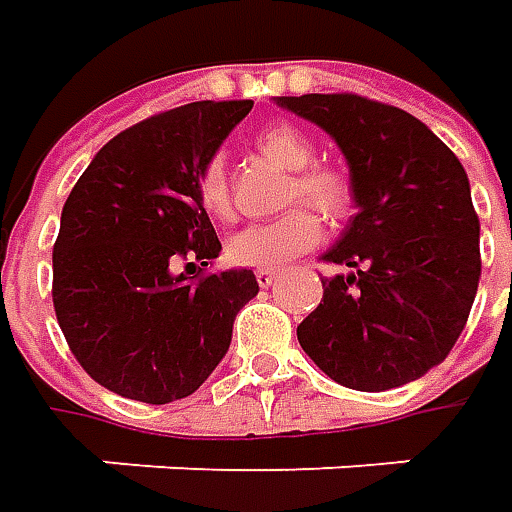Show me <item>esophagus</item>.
<instances>
[{"mask_svg": "<svg viewBox=\"0 0 512 512\" xmlns=\"http://www.w3.org/2000/svg\"><path fill=\"white\" fill-rule=\"evenodd\" d=\"M276 276H279V270H273V267H259V270H256V282H259V287H270L276 282Z\"/></svg>", "mask_w": 512, "mask_h": 512, "instance_id": "1", "label": "esophagus"}]
</instances>
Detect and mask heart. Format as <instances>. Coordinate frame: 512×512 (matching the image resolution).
Instances as JSON below:
<instances>
[{
    "label": "heart",
    "mask_w": 512,
    "mask_h": 512,
    "mask_svg": "<svg viewBox=\"0 0 512 512\" xmlns=\"http://www.w3.org/2000/svg\"><path fill=\"white\" fill-rule=\"evenodd\" d=\"M259 150L273 165L293 170L290 185L285 190V205L299 208L287 210L285 216L250 225L227 239V259L242 267H276L302 256L322 242V219L310 206H316L327 222L339 225L353 213V182L350 176L330 165H316V145L313 139L293 125H273L259 133ZM199 202L213 219L227 222L233 216V196L227 182L225 162L216 156L205 162L199 173ZM308 207L305 208L304 205Z\"/></svg>",
    "instance_id": "1"
}]
</instances>
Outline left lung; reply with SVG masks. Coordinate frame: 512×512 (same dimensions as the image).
Returning a JSON list of instances; mask_svg holds the SVG:
<instances>
[{
  "label": "left lung",
  "instance_id": "8db88e82",
  "mask_svg": "<svg viewBox=\"0 0 512 512\" xmlns=\"http://www.w3.org/2000/svg\"><path fill=\"white\" fill-rule=\"evenodd\" d=\"M327 130L350 165L359 213L325 262V296L296 327L333 382L379 393L442 364L482 276L479 216L456 153L407 110L359 93L279 96Z\"/></svg>",
  "mask_w": 512,
  "mask_h": 512
}]
</instances>
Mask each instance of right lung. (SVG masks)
Here are the masks:
<instances>
[{
	"instance_id": "right-lung-1",
	"label": "right lung",
	"mask_w": 512,
	"mask_h": 512,
	"mask_svg": "<svg viewBox=\"0 0 512 512\" xmlns=\"http://www.w3.org/2000/svg\"><path fill=\"white\" fill-rule=\"evenodd\" d=\"M253 108L190 102L122 130L70 190L53 245V310L93 382L148 404L199 390L259 293L253 270H216L222 242L199 173Z\"/></svg>"
}]
</instances>
